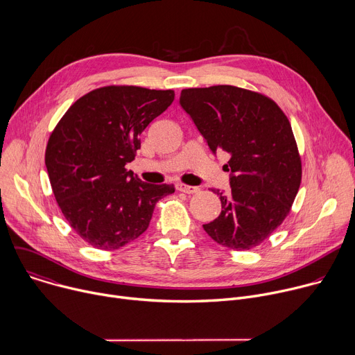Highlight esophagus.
I'll return each instance as SVG.
<instances>
[{"label": "esophagus", "mask_w": 355, "mask_h": 355, "mask_svg": "<svg viewBox=\"0 0 355 355\" xmlns=\"http://www.w3.org/2000/svg\"><path fill=\"white\" fill-rule=\"evenodd\" d=\"M177 189L181 191V192H185V193H196V192H199L198 187H191V185H185V184L177 185Z\"/></svg>", "instance_id": "esophagus-1"}]
</instances>
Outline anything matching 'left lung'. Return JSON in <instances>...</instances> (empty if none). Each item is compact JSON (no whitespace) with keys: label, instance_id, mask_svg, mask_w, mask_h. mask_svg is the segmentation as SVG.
<instances>
[{"label":"left lung","instance_id":"1","mask_svg":"<svg viewBox=\"0 0 355 355\" xmlns=\"http://www.w3.org/2000/svg\"><path fill=\"white\" fill-rule=\"evenodd\" d=\"M180 104L212 153L230 157L232 191L212 189L222 212L204 230L230 250L259 245L288 216L302 180L288 118L271 98L233 85L182 89Z\"/></svg>","mask_w":355,"mask_h":355}]
</instances>
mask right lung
Here are the masks:
<instances>
[{
	"label": "right lung",
	"instance_id": "obj_1",
	"mask_svg": "<svg viewBox=\"0 0 355 355\" xmlns=\"http://www.w3.org/2000/svg\"><path fill=\"white\" fill-rule=\"evenodd\" d=\"M173 89L108 85L83 95L49 137L50 185L66 220L88 244L118 250L146 232L173 185L147 184L126 170L140 133L174 101Z\"/></svg>",
	"mask_w": 355,
	"mask_h": 355
}]
</instances>
